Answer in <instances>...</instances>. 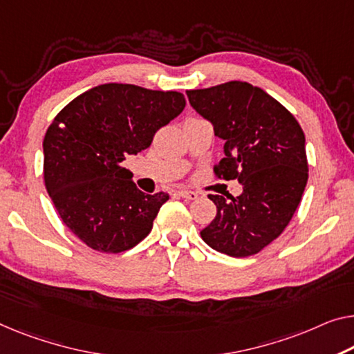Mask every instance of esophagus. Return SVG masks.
Instances as JSON below:
<instances>
[{
    "mask_svg": "<svg viewBox=\"0 0 354 354\" xmlns=\"http://www.w3.org/2000/svg\"><path fill=\"white\" fill-rule=\"evenodd\" d=\"M178 194L181 195L183 198H187V200H197V198H198V194H197V192L187 191V189H179Z\"/></svg>",
    "mask_w": 354,
    "mask_h": 354,
    "instance_id": "1",
    "label": "esophagus"
}]
</instances>
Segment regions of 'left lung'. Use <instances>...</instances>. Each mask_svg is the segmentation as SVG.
I'll return each mask as SVG.
<instances>
[{
	"mask_svg": "<svg viewBox=\"0 0 354 354\" xmlns=\"http://www.w3.org/2000/svg\"><path fill=\"white\" fill-rule=\"evenodd\" d=\"M192 108L224 140L216 178L239 179V197L209 194L216 218L200 235L213 250L248 257L278 239L302 200L308 179L305 135L294 115L262 88L230 81L187 91Z\"/></svg>",
	"mask_w": 354,
	"mask_h": 354,
	"instance_id": "8db88e82",
	"label": "left lung"
}]
</instances>
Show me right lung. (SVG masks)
<instances>
[{"instance_id": "add662e5", "label": "right lung", "mask_w": 354, "mask_h": 354, "mask_svg": "<svg viewBox=\"0 0 354 354\" xmlns=\"http://www.w3.org/2000/svg\"><path fill=\"white\" fill-rule=\"evenodd\" d=\"M186 106L179 92L102 84L63 108L44 136V184L84 245L118 254L145 240L167 192H141L122 167Z\"/></svg>"}]
</instances>
